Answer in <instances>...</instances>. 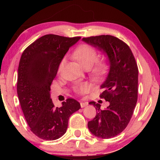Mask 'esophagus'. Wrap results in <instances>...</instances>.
I'll return each mask as SVG.
<instances>
[{"label":"esophagus","mask_w":160,"mask_h":160,"mask_svg":"<svg viewBox=\"0 0 160 160\" xmlns=\"http://www.w3.org/2000/svg\"><path fill=\"white\" fill-rule=\"evenodd\" d=\"M88 105V102H80V106L82 108L85 107Z\"/></svg>","instance_id":"1"}]
</instances>
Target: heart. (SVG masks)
I'll return each mask as SVG.
<instances>
[{"mask_svg":"<svg viewBox=\"0 0 160 160\" xmlns=\"http://www.w3.org/2000/svg\"><path fill=\"white\" fill-rule=\"evenodd\" d=\"M72 56L76 59L85 69H89L95 78H99L104 75L107 71L108 63L104 59L97 60V52L96 49L91 46L83 44L75 48L72 53ZM65 59L61 61L58 70H61ZM91 86L88 83H81L74 87L75 92L78 94H85L90 90Z\"/></svg>","mask_w":160,"mask_h":160,"instance_id":"1","label":"heart"}]
</instances>
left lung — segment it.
I'll return each mask as SVG.
<instances>
[{
  "mask_svg": "<svg viewBox=\"0 0 160 160\" xmlns=\"http://www.w3.org/2000/svg\"><path fill=\"white\" fill-rule=\"evenodd\" d=\"M82 41L106 53L109 72L101 85L100 98L109 102L102 110L95 102L97 114L88 126L94 135L108 139L121 133L128 126L138 100V68L131 48L125 42L112 35L82 38Z\"/></svg>",
  "mask_w": 160,
  "mask_h": 160,
  "instance_id": "1",
  "label": "left lung"
}]
</instances>
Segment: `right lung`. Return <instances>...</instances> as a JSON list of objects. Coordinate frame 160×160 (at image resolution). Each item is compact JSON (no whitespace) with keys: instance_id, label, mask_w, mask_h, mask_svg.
<instances>
[{"instance_id":"add662e5","label":"right lung","mask_w":160,"mask_h":160,"mask_svg":"<svg viewBox=\"0 0 160 160\" xmlns=\"http://www.w3.org/2000/svg\"><path fill=\"white\" fill-rule=\"evenodd\" d=\"M80 37L47 34L25 48L18 66L17 91L24 116L31 131L46 140L66 133L70 115L80 109L77 100L68 98L55 107L50 86L61 61Z\"/></svg>"}]
</instances>
